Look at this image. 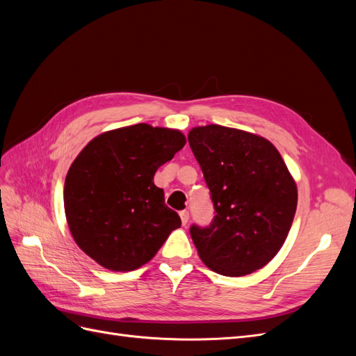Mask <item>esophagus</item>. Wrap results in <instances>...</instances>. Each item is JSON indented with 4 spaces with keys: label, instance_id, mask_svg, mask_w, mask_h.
I'll use <instances>...</instances> for the list:
<instances>
[{
    "label": "esophagus",
    "instance_id": "1",
    "mask_svg": "<svg viewBox=\"0 0 356 356\" xmlns=\"http://www.w3.org/2000/svg\"><path fill=\"white\" fill-rule=\"evenodd\" d=\"M179 217H181V222H182V225H186V224L188 222L190 213H188V211H181V212H179Z\"/></svg>",
    "mask_w": 356,
    "mask_h": 356
}]
</instances>
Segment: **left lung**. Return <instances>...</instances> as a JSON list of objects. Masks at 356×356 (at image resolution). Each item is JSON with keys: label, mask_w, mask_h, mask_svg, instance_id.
Wrapping results in <instances>:
<instances>
[{"label": "left lung", "mask_w": 356, "mask_h": 356, "mask_svg": "<svg viewBox=\"0 0 356 356\" xmlns=\"http://www.w3.org/2000/svg\"><path fill=\"white\" fill-rule=\"evenodd\" d=\"M191 152L211 191L209 227L191 225L200 260L224 276H245L281 250L297 209V186L268 139L220 124L193 127Z\"/></svg>", "instance_id": "1"}]
</instances>
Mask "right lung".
Returning <instances> with one entry per match:
<instances>
[{
    "label": "right lung",
    "mask_w": 356,
    "mask_h": 356,
    "mask_svg": "<svg viewBox=\"0 0 356 356\" xmlns=\"http://www.w3.org/2000/svg\"><path fill=\"white\" fill-rule=\"evenodd\" d=\"M186 143L178 129L138 123L104 132L81 149L65 178L63 207L84 254L114 272L152 260L181 227L154 174Z\"/></svg>",
    "instance_id": "1"
}]
</instances>
